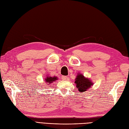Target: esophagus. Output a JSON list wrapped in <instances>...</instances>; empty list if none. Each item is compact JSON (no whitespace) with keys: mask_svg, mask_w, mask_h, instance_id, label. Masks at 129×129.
<instances>
[{"mask_svg":"<svg viewBox=\"0 0 129 129\" xmlns=\"http://www.w3.org/2000/svg\"><path fill=\"white\" fill-rule=\"evenodd\" d=\"M67 78H68L67 76H63L61 77V79H62V80H66L67 79Z\"/></svg>","mask_w":129,"mask_h":129,"instance_id":"esophagus-1","label":"esophagus"}]
</instances>
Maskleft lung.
<instances>
[{
	"label": "left lung",
	"instance_id": "obj_1",
	"mask_svg": "<svg viewBox=\"0 0 129 129\" xmlns=\"http://www.w3.org/2000/svg\"><path fill=\"white\" fill-rule=\"evenodd\" d=\"M75 83L80 92H84L92 85V82L89 79L85 78L82 74H79L77 75Z\"/></svg>",
	"mask_w": 129,
	"mask_h": 129
}]
</instances>
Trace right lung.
I'll use <instances>...</instances> for the list:
<instances>
[{
  "label": "right lung",
  "instance_id": "1",
  "mask_svg": "<svg viewBox=\"0 0 129 129\" xmlns=\"http://www.w3.org/2000/svg\"><path fill=\"white\" fill-rule=\"evenodd\" d=\"M56 80H57V77H55V76H54V77H51V76L47 77L46 78V79H45V81H46V82L49 83V84L53 83V82H54Z\"/></svg>",
  "mask_w": 129,
  "mask_h": 129
}]
</instances>
